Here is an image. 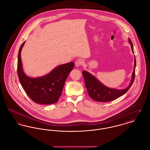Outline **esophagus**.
<instances>
[{
	"label": "esophagus",
	"instance_id": "esophagus-1",
	"mask_svg": "<svg viewBox=\"0 0 150 150\" xmlns=\"http://www.w3.org/2000/svg\"><path fill=\"white\" fill-rule=\"evenodd\" d=\"M84 63V61L83 59H81V58L78 59L76 61H75V66L77 67H79L80 66L83 65Z\"/></svg>",
	"mask_w": 150,
	"mask_h": 150
}]
</instances>
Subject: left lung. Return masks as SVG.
Here are the masks:
<instances>
[{
	"label": "left lung",
	"instance_id": "1",
	"mask_svg": "<svg viewBox=\"0 0 150 150\" xmlns=\"http://www.w3.org/2000/svg\"><path fill=\"white\" fill-rule=\"evenodd\" d=\"M129 42L131 44L132 52H134L133 45L130 39H129ZM135 67L136 59L135 58L134 69L132 75V79L130 82L129 85L127 88L123 90H116L114 88H108L104 86L103 84H102L91 74L86 71H83L82 73L84 79L85 85L89 96L93 100L95 101L100 102H106L115 100L117 98L124 95L126 92L128 91V90L131 87L134 81L135 76Z\"/></svg>",
	"mask_w": 150,
	"mask_h": 150
}]
</instances>
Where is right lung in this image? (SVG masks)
<instances>
[{"instance_id":"right-lung-1","label":"right lung","mask_w":150,"mask_h":150,"mask_svg":"<svg viewBox=\"0 0 150 150\" xmlns=\"http://www.w3.org/2000/svg\"><path fill=\"white\" fill-rule=\"evenodd\" d=\"M24 42L18 52L17 71L20 83L27 95L36 103H55L63 91L65 81L74 67V62L62 64L46 75L32 78L25 75L22 69L21 53Z\"/></svg>"}]
</instances>
